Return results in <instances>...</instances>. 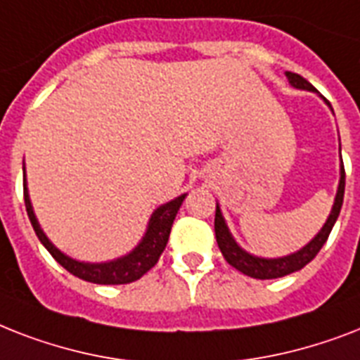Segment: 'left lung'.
I'll use <instances>...</instances> for the list:
<instances>
[{"mask_svg": "<svg viewBox=\"0 0 360 360\" xmlns=\"http://www.w3.org/2000/svg\"><path fill=\"white\" fill-rule=\"evenodd\" d=\"M285 78L290 82L291 87L295 89H302V91H316V87L310 84L308 80H304L302 76L295 75V72H285ZM321 97V95H319ZM325 101V98H323ZM333 112V110H330ZM344 188H346V172H344V162H340V181H338V188H336L335 203H333V209H330L329 217L325 220L323 228L312 237V240H308L307 245L299 248L293 254H288V256L280 257H262L254 256L250 252H246L243 246L236 240V237L231 236L230 228L226 224V219L222 211H220V205L217 203V213H214V236H217V243H219V248L222 252V256L226 257V262L230 263L231 267H236L237 271H240L246 276H252V278L257 280H269V278H280V276H285V274H291L302 269L307 263H310L316 257L321 246L325 245V240L329 237L333 226H335L338 214H340L342 202H344Z\"/></svg>", "mask_w": 360, "mask_h": 360, "instance_id": "8db88e82", "label": "left lung"}]
</instances>
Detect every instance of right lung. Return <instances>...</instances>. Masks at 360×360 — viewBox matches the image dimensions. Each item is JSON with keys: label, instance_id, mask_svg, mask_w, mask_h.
<instances>
[{"label": "right lung", "instance_id": "obj_1", "mask_svg": "<svg viewBox=\"0 0 360 360\" xmlns=\"http://www.w3.org/2000/svg\"><path fill=\"white\" fill-rule=\"evenodd\" d=\"M186 198V194L174 198L172 202H166L162 205H158L153 211L151 219L147 222V230L141 237L138 245L124 256L110 259V262L101 263H89V262H78L75 257L67 256L65 252H61L58 246L53 245L52 240L48 239L44 230L39 224V220L35 217L33 205L30 200V191H27V179H25V166H24V200L25 209H27V217L31 220V226L35 230L37 237L41 240L44 248L53 256V259L69 271L70 274H75L78 278L86 280V282H93V284H129L134 280L141 278L143 274L151 267H155V263L158 262V257L164 252L166 245H168L169 231H172V224H174L175 214L179 211L181 203Z\"/></svg>", "mask_w": 360, "mask_h": 360}]
</instances>
